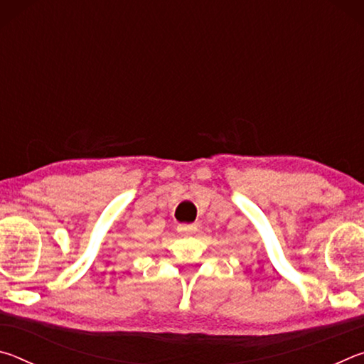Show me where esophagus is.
<instances>
[{
	"instance_id": "34e87169",
	"label": "esophagus",
	"mask_w": 364,
	"mask_h": 364,
	"mask_svg": "<svg viewBox=\"0 0 364 364\" xmlns=\"http://www.w3.org/2000/svg\"><path fill=\"white\" fill-rule=\"evenodd\" d=\"M196 231H197L196 225H180L178 226V232L184 234V236H191V234H194Z\"/></svg>"
}]
</instances>
